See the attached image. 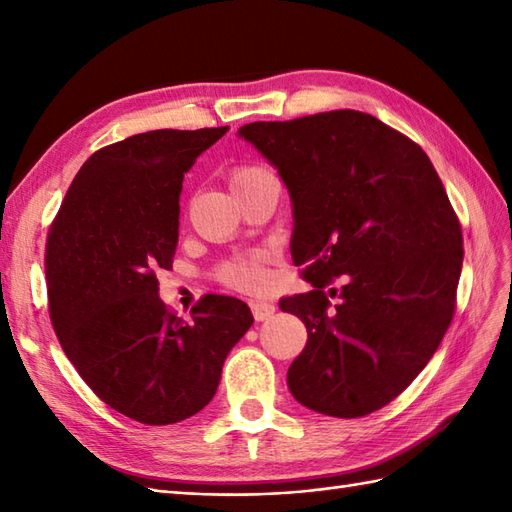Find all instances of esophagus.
Instances as JSON below:
<instances>
[{"label": "esophagus", "mask_w": 512, "mask_h": 512, "mask_svg": "<svg viewBox=\"0 0 512 512\" xmlns=\"http://www.w3.org/2000/svg\"><path fill=\"white\" fill-rule=\"evenodd\" d=\"M250 310H253L255 321H268L275 314V303L270 301H253L250 303Z\"/></svg>", "instance_id": "obj_1"}]
</instances>
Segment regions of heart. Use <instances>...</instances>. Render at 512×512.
<instances>
[{"instance_id":"heart-1","label":"heart","mask_w":512,"mask_h":512,"mask_svg":"<svg viewBox=\"0 0 512 512\" xmlns=\"http://www.w3.org/2000/svg\"><path fill=\"white\" fill-rule=\"evenodd\" d=\"M264 173H268V169L259 167V165H242L237 167L233 173H231V187L233 191L244 187V184L253 182L255 178L264 176ZM262 262H264V255H255L250 259H242V262H235L231 266H226L222 270V279L226 281L228 286L233 288H257L264 284V268H262Z\"/></svg>"}]
</instances>
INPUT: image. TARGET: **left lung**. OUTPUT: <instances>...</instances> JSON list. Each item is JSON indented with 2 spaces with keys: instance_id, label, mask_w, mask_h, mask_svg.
Masks as SVG:
<instances>
[{
  "instance_id": "obj_1",
  "label": "left lung",
  "mask_w": 512,
  "mask_h": 512,
  "mask_svg": "<svg viewBox=\"0 0 512 512\" xmlns=\"http://www.w3.org/2000/svg\"><path fill=\"white\" fill-rule=\"evenodd\" d=\"M237 134L284 180L292 262L312 284L279 301L308 330L288 369L290 394L334 418L385 407L436 354L455 310L462 228L429 156L356 110L248 123Z\"/></svg>"
}]
</instances>
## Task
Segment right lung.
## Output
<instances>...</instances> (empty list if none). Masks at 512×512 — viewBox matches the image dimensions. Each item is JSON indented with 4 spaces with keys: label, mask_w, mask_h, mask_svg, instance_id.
<instances>
[{
    "label": "right lung",
    "mask_w": 512,
    "mask_h": 512,
    "mask_svg": "<svg viewBox=\"0 0 512 512\" xmlns=\"http://www.w3.org/2000/svg\"><path fill=\"white\" fill-rule=\"evenodd\" d=\"M228 127L156 129L96 151L76 173L46 244L50 319L105 405L173 424L209 405L228 352L253 325L244 301L206 295L182 321L156 270L178 246L182 180Z\"/></svg>",
    "instance_id": "add662e5"
}]
</instances>
